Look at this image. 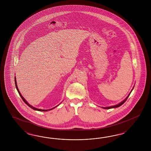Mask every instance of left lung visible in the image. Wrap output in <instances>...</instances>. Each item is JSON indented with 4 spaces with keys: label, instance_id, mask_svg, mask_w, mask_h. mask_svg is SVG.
<instances>
[{
    "label": "left lung",
    "instance_id": "8db88e82",
    "mask_svg": "<svg viewBox=\"0 0 151 151\" xmlns=\"http://www.w3.org/2000/svg\"><path fill=\"white\" fill-rule=\"evenodd\" d=\"M133 88L132 90V91L133 90ZM132 91H131V92H132ZM129 95H130V93L128 95V96H127V97H126V98L124 101H122L121 102H120L119 104H117V105H116L110 106V107H102V108H103V109H113V108H116V107H119L120 106L123 105L124 103L126 102V101L127 100V99H128V96H129Z\"/></svg>",
    "mask_w": 151,
    "mask_h": 151
}]
</instances>
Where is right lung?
Masks as SVG:
<instances>
[{
    "instance_id": "obj_1",
    "label": "right lung",
    "mask_w": 151,
    "mask_h": 151,
    "mask_svg": "<svg viewBox=\"0 0 151 151\" xmlns=\"http://www.w3.org/2000/svg\"><path fill=\"white\" fill-rule=\"evenodd\" d=\"M15 86H16V88H17V91H18V92L19 94V95L20 96V97H21V98L22 99V100H23V101L27 105H28V106H29L30 108H32V109H33V110H37V111H50V110H52V109H55V107H57L59 105H58V106H56V107H54V108H52V109H49V110H41V109H37V108H35V107H33L32 106L30 105L29 104H28L27 103V101L25 100V99L23 97V96H22V94L20 93V91H19V90L18 89V86H17V81H16V78H15Z\"/></svg>"
}]
</instances>
